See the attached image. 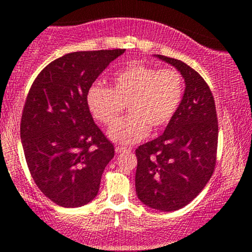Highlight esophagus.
I'll list each match as a JSON object with an SVG mask.
<instances>
[{
	"label": "esophagus",
	"instance_id": "34e87169",
	"mask_svg": "<svg viewBox=\"0 0 252 252\" xmlns=\"http://www.w3.org/2000/svg\"><path fill=\"white\" fill-rule=\"evenodd\" d=\"M129 152H131V149L130 148H126V147H121V146L116 147V153H118V154H121V153H129Z\"/></svg>",
	"mask_w": 252,
	"mask_h": 252
}]
</instances>
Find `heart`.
<instances>
[{
	"label": "heart",
	"instance_id": "1",
	"mask_svg": "<svg viewBox=\"0 0 252 252\" xmlns=\"http://www.w3.org/2000/svg\"><path fill=\"white\" fill-rule=\"evenodd\" d=\"M184 96V80L174 68L131 63L115 73L112 88L94 84L86 91V105L94 120L111 126L128 104L130 116L111 126L110 140L121 144L140 142L170 122Z\"/></svg>",
	"mask_w": 252,
	"mask_h": 252
}]
</instances>
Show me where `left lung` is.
Segmentation results:
<instances>
[{
  "instance_id": "obj_1",
  "label": "left lung",
  "mask_w": 252,
  "mask_h": 252,
  "mask_svg": "<svg viewBox=\"0 0 252 252\" xmlns=\"http://www.w3.org/2000/svg\"><path fill=\"white\" fill-rule=\"evenodd\" d=\"M154 57L180 72L186 88L163 134L136 149L135 187L144 205L172 212L189 204L212 176L218 120L212 92L198 72L181 60Z\"/></svg>"
}]
</instances>
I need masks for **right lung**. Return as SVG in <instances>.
<instances>
[{
    "label": "right lung",
    "instance_id": "add662e5",
    "mask_svg": "<svg viewBox=\"0 0 252 252\" xmlns=\"http://www.w3.org/2000/svg\"><path fill=\"white\" fill-rule=\"evenodd\" d=\"M126 50L73 52L48 63L34 80L22 112V148L39 189L63 207H80L98 194L115 155L94 124L86 91Z\"/></svg>",
    "mask_w": 252,
    "mask_h": 252
}]
</instances>
